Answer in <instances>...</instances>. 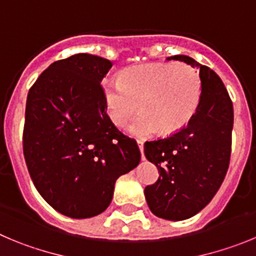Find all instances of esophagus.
<instances>
[{"label":"esophagus","instance_id":"obj_1","mask_svg":"<svg viewBox=\"0 0 256 256\" xmlns=\"http://www.w3.org/2000/svg\"><path fill=\"white\" fill-rule=\"evenodd\" d=\"M138 145H139L140 153H142V160H144V142L142 140H138Z\"/></svg>","mask_w":256,"mask_h":256}]
</instances>
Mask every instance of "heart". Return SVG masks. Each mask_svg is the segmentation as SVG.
<instances>
[{
	"instance_id": "1",
	"label": "heart",
	"mask_w": 256,
	"mask_h": 256,
	"mask_svg": "<svg viewBox=\"0 0 256 256\" xmlns=\"http://www.w3.org/2000/svg\"><path fill=\"white\" fill-rule=\"evenodd\" d=\"M202 94L199 72L186 64H150L130 66L120 80L103 84L106 112L122 126L142 110L128 126L134 136L148 138L160 130H181L196 114Z\"/></svg>"
}]
</instances>
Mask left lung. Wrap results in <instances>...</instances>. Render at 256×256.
<instances>
[{"label": "left lung", "mask_w": 256, "mask_h": 256, "mask_svg": "<svg viewBox=\"0 0 256 256\" xmlns=\"http://www.w3.org/2000/svg\"><path fill=\"white\" fill-rule=\"evenodd\" d=\"M199 68L202 94L196 114L181 130L144 144L160 177L145 188L156 217L184 220L199 213L222 185L231 158L234 106L217 74L188 56L168 57Z\"/></svg>", "instance_id": "8db88e82"}]
</instances>
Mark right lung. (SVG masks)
<instances>
[{"instance_id":"right-lung-1","label":"right lung","mask_w":256,"mask_h":256,"mask_svg":"<svg viewBox=\"0 0 256 256\" xmlns=\"http://www.w3.org/2000/svg\"><path fill=\"white\" fill-rule=\"evenodd\" d=\"M111 68L103 57L74 54L50 65L28 93V171L43 199L71 218L104 212L116 180L140 162L136 142L106 112L100 82Z\"/></svg>"}]
</instances>
